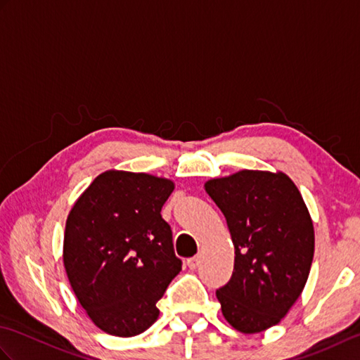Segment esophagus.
<instances>
[{
	"instance_id": "34e87169",
	"label": "esophagus",
	"mask_w": 360,
	"mask_h": 360,
	"mask_svg": "<svg viewBox=\"0 0 360 360\" xmlns=\"http://www.w3.org/2000/svg\"><path fill=\"white\" fill-rule=\"evenodd\" d=\"M200 263H201V258L200 257H192V258H188L187 259V266L190 267V269H196L198 266H200Z\"/></svg>"
}]
</instances>
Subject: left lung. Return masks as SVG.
<instances>
[{"label": "left lung", "mask_w": 360, "mask_h": 360, "mask_svg": "<svg viewBox=\"0 0 360 360\" xmlns=\"http://www.w3.org/2000/svg\"><path fill=\"white\" fill-rule=\"evenodd\" d=\"M226 217L235 248L233 274L217 290L224 319L255 334L277 325L307 285L314 226L289 176L241 170L205 182Z\"/></svg>", "instance_id": "left-lung-1"}]
</instances>
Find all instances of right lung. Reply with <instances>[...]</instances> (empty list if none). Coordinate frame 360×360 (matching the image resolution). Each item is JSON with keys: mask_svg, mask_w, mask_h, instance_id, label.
Wrapping results in <instances>:
<instances>
[{"mask_svg": "<svg viewBox=\"0 0 360 360\" xmlns=\"http://www.w3.org/2000/svg\"><path fill=\"white\" fill-rule=\"evenodd\" d=\"M170 179L108 170L66 219L63 263L75 297L97 328L133 338L156 322V303L179 274L172 229L160 215Z\"/></svg>", "mask_w": 360, "mask_h": 360, "instance_id": "1", "label": "right lung"}]
</instances>
